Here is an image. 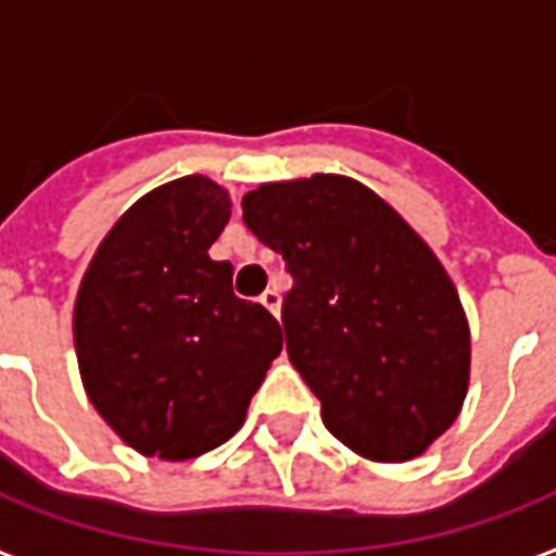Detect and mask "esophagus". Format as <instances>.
<instances>
[{"label": "esophagus", "mask_w": 556, "mask_h": 556, "mask_svg": "<svg viewBox=\"0 0 556 556\" xmlns=\"http://www.w3.org/2000/svg\"><path fill=\"white\" fill-rule=\"evenodd\" d=\"M260 303L265 305V308H268V312L274 314V317H279V303H282V296H279L277 288H268V291H265V294L260 296Z\"/></svg>", "instance_id": "obj_1"}]
</instances>
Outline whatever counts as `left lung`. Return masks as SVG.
<instances>
[{"instance_id":"obj_1","label":"left lung","mask_w":556,"mask_h":556,"mask_svg":"<svg viewBox=\"0 0 556 556\" xmlns=\"http://www.w3.org/2000/svg\"><path fill=\"white\" fill-rule=\"evenodd\" d=\"M244 225L286 260V349L357 456L406 462L456 421L470 334L458 294L415 230L343 176L262 185Z\"/></svg>"}]
</instances>
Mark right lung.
I'll list each match as a JSON object with an SVG mask.
<instances>
[{
	"label": "right lung",
	"mask_w": 556,
	"mask_h": 556,
	"mask_svg": "<svg viewBox=\"0 0 556 556\" xmlns=\"http://www.w3.org/2000/svg\"><path fill=\"white\" fill-rule=\"evenodd\" d=\"M230 218L210 178L135 201L94 253L74 305L83 383L103 421L143 456L185 462L244 421L282 331L233 294V265L207 256Z\"/></svg>",
	"instance_id": "obj_1"
}]
</instances>
